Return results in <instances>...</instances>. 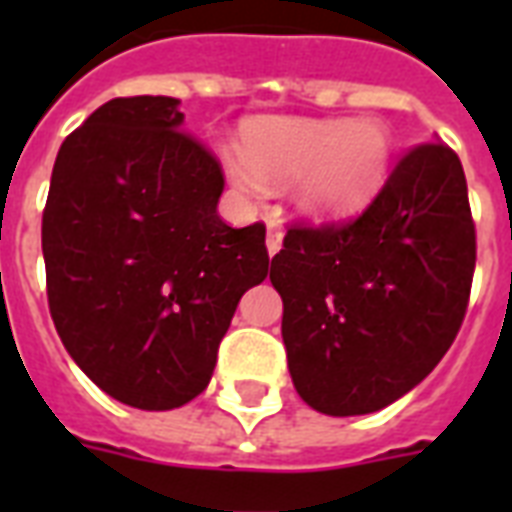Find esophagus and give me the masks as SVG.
<instances>
[{
    "instance_id": "obj_1",
    "label": "esophagus",
    "mask_w": 512,
    "mask_h": 512,
    "mask_svg": "<svg viewBox=\"0 0 512 512\" xmlns=\"http://www.w3.org/2000/svg\"><path fill=\"white\" fill-rule=\"evenodd\" d=\"M281 241H284V228L279 223H268V231H265V247H268V255H276L281 249Z\"/></svg>"
}]
</instances>
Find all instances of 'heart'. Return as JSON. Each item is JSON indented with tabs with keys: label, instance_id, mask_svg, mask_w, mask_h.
I'll list each match as a JSON object with an SVG mask.
<instances>
[{
	"label": "heart",
	"instance_id": "heart-1",
	"mask_svg": "<svg viewBox=\"0 0 512 512\" xmlns=\"http://www.w3.org/2000/svg\"><path fill=\"white\" fill-rule=\"evenodd\" d=\"M393 162L382 119H257L244 130V156L228 159L233 185L265 199L271 185L295 183V204L313 220H342L380 193Z\"/></svg>",
	"mask_w": 512,
	"mask_h": 512
}]
</instances>
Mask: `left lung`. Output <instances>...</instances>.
Wrapping results in <instances>:
<instances>
[{
    "instance_id": "left-lung-1",
    "label": "left lung",
    "mask_w": 512,
    "mask_h": 512,
    "mask_svg": "<svg viewBox=\"0 0 512 512\" xmlns=\"http://www.w3.org/2000/svg\"><path fill=\"white\" fill-rule=\"evenodd\" d=\"M473 268L465 172L438 140L412 148L348 223L289 228L271 284L300 398L353 417L420 385L460 332Z\"/></svg>"
}]
</instances>
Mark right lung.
Instances as JSON below:
<instances>
[{"instance_id":"obj_1","label":"right lung","mask_w":512,"mask_h":512,"mask_svg":"<svg viewBox=\"0 0 512 512\" xmlns=\"http://www.w3.org/2000/svg\"><path fill=\"white\" fill-rule=\"evenodd\" d=\"M180 100L114 98L63 140L42 215L47 300L68 356L146 412L207 388L241 295L268 276L265 225L217 215L223 170Z\"/></svg>"}]
</instances>
